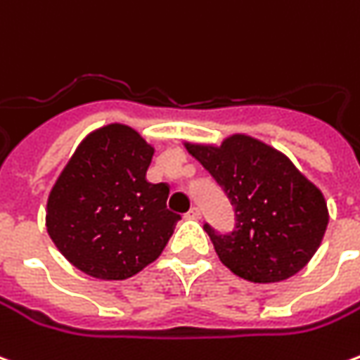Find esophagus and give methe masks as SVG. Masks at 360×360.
Returning a JSON list of instances; mask_svg holds the SVG:
<instances>
[{"label": "esophagus", "mask_w": 360, "mask_h": 360, "mask_svg": "<svg viewBox=\"0 0 360 360\" xmlns=\"http://www.w3.org/2000/svg\"><path fill=\"white\" fill-rule=\"evenodd\" d=\"M187 218H191V220H198V218H200V208H198V206H193L187 212Z\"/></svg>", "instance_id": "obj_1"}]
</instances>
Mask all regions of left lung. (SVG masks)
Here are the masks:
<instances>
[{
	"instance_id": "1",
	"label": "left lung",
	"mask_w": 360,
	"mask_h": 360,
	"mask_svg": "<svg viewBox=\"0 0 360 360\" xmlns=\"http://www.w3.org/2000/svg\"><path fill=\"white\" fill-rule=\"evenodd\" d=\"M233 206L232 232L205 224L218 257L251 283H278L308 263L328 228L321 191L292 162L255 138L233 134L222 146L185 144Z\"/></svg>"
}]
</instances>
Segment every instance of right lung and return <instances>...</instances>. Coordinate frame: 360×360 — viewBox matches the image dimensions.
<instances>
[{
    "label": "right lung",
    "mask_w": 360,
    "mask_h": 360,
    "mask_svg": "<svg viewBox=\"0 0 360 360\" xmlns=\"http://www.w3.org/2000/svg\"><path fill=\"white\" fill-rule=\"evenodd\" d=\"M154 148L136 130L109 124L91 132L52 187L46 230L85 275L122 281L160 257L179 214L169 187L148 183Z\"/></svg>",
    "instance_id": "obj_1"
}]
</instances>
